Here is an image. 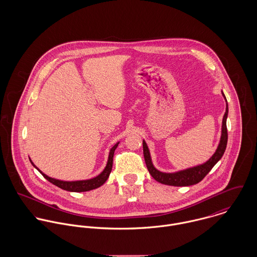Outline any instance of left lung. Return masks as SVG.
<instances>
[{
	"label": "left lung",
	"instance_id": "8db88e82",
	"mask_svg": "<svg viewBox=\"0 0 257 257\" xmlns=\"http://www.w3.org/2000/svg\"><path fill=\"white\" fill-rule=\"evenodd\" d=\"M222 93V92H221ZM222 96L225 99L224 94L222 93ZM228 113V107H227V102H226V108H225V112L223 114L222 118V125H221V136H220V144L219 147L217 148L216 152L213 154V156L205 163L191 167L185 170H181L178 172L174 173H164L160 172L157 170L151 161L150 153L148 150L146 142H143V147H144V155H145V160L147 163V169L150 173V175L159 183L165 184V185H170V186H177V187H182V186H190L194 184L199 183L204 179V177L212 170V168L217 164V162L221 158V156L224 153L226 144H227V130H226V117Z\"/></svg>",
	"mask_w": 257,
	"mask_h": 257
}]
</instances>
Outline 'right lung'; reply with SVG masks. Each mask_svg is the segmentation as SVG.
<instances>
[{"instance_id":"obj_1","label":"right lung","mask_w":257,"mask_h":257,"mask_svg":"<svg viewBox=\"0 0 257 257\" xmlns=\"http://www.w3.org/2000/svg\"><path fill=\"white\" fill-rule=\"evenodd\" d=\"M118 146V143L115 144L113 147L110 148V154H109V159H108V163L105 167V169L103 170V172L101 174H99L97 177L89 179V180H82V181H61V180H57L51 177H48L47 175H45L44 173H42L37 166L32 162V164L37 168V170L42 174V176L49 181L50 183L63 189L66 191H70V192H86V191H90L96 188H99L100 186H102L103 184L107 181V179L110 176V171H111V167H112V158H113V153L115 148Z\"/></svg>"}]
</instances>
